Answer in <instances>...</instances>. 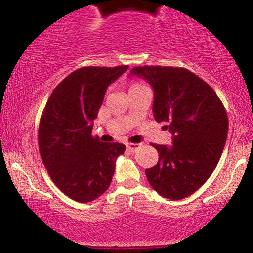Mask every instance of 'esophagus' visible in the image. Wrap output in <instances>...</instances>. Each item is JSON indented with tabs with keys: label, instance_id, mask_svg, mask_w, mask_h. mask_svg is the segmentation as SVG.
I'll use <instances>...</instances> for the list:
<instances>
[{
	"label": "esophagus",
	"instance_id": "1",
	"mask_svg": "<svg viewBox=\"0 0 253 253\" xmlns=\"http://www.w3.org/2000/svg\"><path fill=\"white\" fill-rule=\"evenodd\" d=\"M139 146H140V144H135V143H130L127 145V150H129L130 152H134V151H136L139 149Z\"/></svg>",
	"mask_w": 253,
	"mask_h": 253
}]
</instances>
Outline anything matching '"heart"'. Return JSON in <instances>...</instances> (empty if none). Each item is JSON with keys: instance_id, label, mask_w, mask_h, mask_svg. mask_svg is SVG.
I'll return each instance as SVG.
<instances>
[{"instance_id": "b5f03b06", "label": "heart", "mask_w": 253, "mask_h": 253, "mask_svg": "<svg viewBox=\"0 0 253 253\" xmlns=\"http://www.w3.org/2000/svg\"><path fill=\"white\" fill-rule=\"evenodd\" d=\"M144 88H147V86L145 85L144 83H141V82H133V83H130L128 91L129 92H133V91H136V90H141V89H144Z\"/></svg>"}]
</instances>
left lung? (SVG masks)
<instances>
[{
	"label": "left lung",
	"instance_id": "1",
	"mask_svg": "<svg viewBox=\"0 0 253 253\" xmlns=\"http://www.w3.org/2000/svg\"><path fill=\"white\" fill-rule=\"evenodd\" d=\"M130 75L145 78L155 91L153 115L172 133V146L151 144L158 163L145 170L162 196L181 200L210 178L225 147L228 118L225 107L202 78L177 66H135Z\"/></svg>",
	"mask_w": 253,
	"mask_h": 253
}]
</instances>
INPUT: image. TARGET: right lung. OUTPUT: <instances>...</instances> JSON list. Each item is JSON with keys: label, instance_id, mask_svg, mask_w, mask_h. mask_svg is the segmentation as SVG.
Here are the masks:
<instances>
[{"label": "right lung", "instance_id": "obj_1", "mask_svg": "<svg viewBox=\"0 0 253 253\" xmlns=\"http://www.w3.org/2000/svg\"><path fill=\"white\" fill-rule=\"evenodd\" d=\"M128 65L85 66L56 86L40 118L39 151L54 184L77 202H90L108 189L115 159L126 146L92 136L104 94Z\"/></svg>", "mask_w": 253, "mask_h": 253}]
</instances>
